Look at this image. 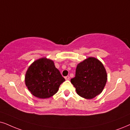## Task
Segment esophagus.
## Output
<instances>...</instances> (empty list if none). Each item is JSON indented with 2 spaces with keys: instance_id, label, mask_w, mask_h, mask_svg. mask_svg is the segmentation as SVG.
Listing matches in <instances>:
<instances>
[{
  "instance_id": "34e87169",
  "label": "esophagus",
  "mask_w": 130,
  "mask_h": 130,
  "mask_svg": "<svg viewBox=\"0 0 130 130\" xmlns=\"http://www.w3.org/2000/svg\"><path fill=\"white\" fill-rule=\"evenodd\" d=\"M65 80H68L69 79H70V76H68V75H67V76L65 77Z\"/></svg>"
}]
</instances>
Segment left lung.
Instances as JSON below:
<instances>
[{
	"instance_id": "left-lung-1",
	"label": "left lung",
	"mask_w": 130,
	"mask_h": 130,
	"mask_svg": "<svg viewBox=\"0 0 130 130\" xmlns=\"http://www.w3.org/2000/svg\"><path fill=\"white\" fill-rule=\"evenodd\" d=\"M107 80V74L102 62L89 57L77 65L75 76L71 82L77 94L86 99H92L102 92Z\"/></svg>"
}]
</instances>
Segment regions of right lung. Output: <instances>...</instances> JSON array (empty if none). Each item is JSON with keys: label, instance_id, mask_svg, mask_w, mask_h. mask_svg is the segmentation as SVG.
Returning <instances> with one entry per match:
<instances>
[{"label": "right lung", "instance_id": "obj_1", "mask_svg": "<svg viewBox=\"0 0 130 130\" xmlns=\"http://www.w3.org/2000/svg\"><path fill=\"white\" fill-rule=\"evenodd\" d=\"M24 80L26 86L34 96L45 99L56 93L65 80L53 60L45 57L35 60L29 67Z\"/></svg>", "mask_w": 130, "mask_h": 130}]
</instances>
